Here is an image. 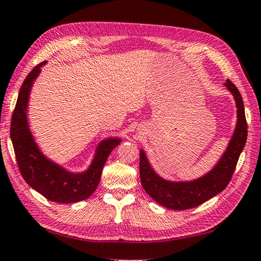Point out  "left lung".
<instances>
[{
	"label": "left lung",
	"instance_id": "left-lung-1",
	"mask_svg": "<svg viewBox=\"0 0 261 261\" xmlns=\"http://www.w3.org/2000/svg\"><path fill=\"white\" fill-rule=\"evenodd\" d=\"M225 87L233 93L235 98L238 107V123L226 151L209 173L194 181H168L154 172L145 153L140 150L139 172L141 185L145 192L159 204L172 210L192 209L216 196L229 184L240 155L244 148L248 136V123L245 118L242 96L239 89L229 80L225 82Z\"/></svg>",
	"mask_w": 261,
	"mask_h": 261
}]
</instances>
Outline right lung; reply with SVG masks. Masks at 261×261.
<instances>
[{
	"label": "right lung",
	"instance_id": "1",
	"mask_svg": "<svg viewBox=\"0 0 261 261\" xmlns=\"http://www.w3.org/2000/svg\"><path fill=\"white\" fill-rule=\"evenodd\" d=\"M42 61L27 75L19 90L15 111L12 113L10 137L17 164L22 178L45 198L58 203H75L88 198L96 191L101 171L112 150L121 139L101 141L90 168L83 173H70L48 160L37 148L27 123V103L32 84L40 74Z\"/></svg>",
	"mask_w": 261,
	"mask_h": 261
}]
</instances>
